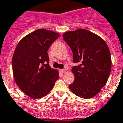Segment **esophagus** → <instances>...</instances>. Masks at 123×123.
Segmentation results:
<instances>
[{"label":"esophagus","instance_id":"obj_1","mask_svg":"<svg viewBox=\"0 0 123 123\" xmlns=\"http://www.w3.org/2000/svg\"><path fill=\"white\" fill-rule=\"evenodd\" d=\"M61 72L62 73H66V70L65 69H61Z\"/></svg>","mask_w":123,"mask_h":123}]
</instances>
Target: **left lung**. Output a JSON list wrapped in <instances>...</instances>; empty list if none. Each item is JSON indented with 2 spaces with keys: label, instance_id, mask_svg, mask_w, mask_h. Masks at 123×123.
<instances>
[{
  "label": "left lung",
  "instance_id": "1",
  "mask_svg": "<svg viewBox=\"0 0 123 123\" xmlns=\"http://www.w3.org/2000/svg\"><path fill=\"white\" fill-rule=\"evenodd\" d=\"M62 37L72 50L74 62L78 64L72 68L74 81L69 89L83 98L93 97L106 84L110 74L108 46L99 36L85 29L67 31Z\"/></svg>",
  "mask_w": 123,
  "mask_h": 123
}]
</instances>
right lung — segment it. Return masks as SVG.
<instances>
[{
	"label": "right lung",
	"instance_id": "1",
	"mask_svg": "<svg viewBox=\"0 0 123 123\" xmlns=\"http://www.w3.org/2000/svg\"><path fill=\"white\" fill-rule=\"evenodd\" d=\"M59 37L58 33L38 29L19 42L12 59L15 82L32 98L43 97L50 92L59 76L49 64L47 50Z\"/></svg>",
	"mask_w": 123,
	"mask_h": 123
}]
</instances>
